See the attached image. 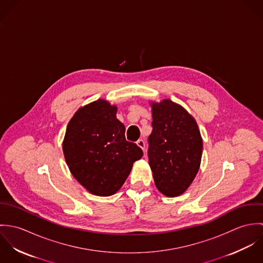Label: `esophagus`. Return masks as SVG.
I'll return each mask as SVG.
<instances>
[{
  "label": "esophagus",
  "instance_id": "obj_1",
  "mask_svg": "<svg viewBox=\"0 0 263 263\" xmlns=\"http://www.w3.org/2000/svg\"><path fill=\"white\" fill-rule=\"evenodd\" d=\"M137 145H138L142 150L145 151V148H146L145 146H146V145H145V141H144V140H142V139L139 140V141L137 142Z\"/></svg>",
  "mask_w": 263,
  "mask_h": 263
}]
</instances>
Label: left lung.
Returning <instances> with one entry per match:
<instances>
[{
	"mask_svg": "<svg viewBox=\"0 0 263 263\" xmlns=\"http://www.w3.org/2000/svg\"><path fill=\"white\" fill-rule=\"evenodd\" d=\"M153 130L149 164L157 189L168 197L181 195L200 166L202 139L193 116L170 99L150 102Z\"/></svg>",
	"mask_w": 263,
	"mask_h": 263,
	"instance_id": "obj_1",
	"label": "left lung"
}]
</instances>
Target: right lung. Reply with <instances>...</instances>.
I'll use <instances>...</instances> for the list:
<instances>
[{
  "mask_svg": "<svg viewBox=\"0 0 263 263\" xmlns=\"http://www.w3.org/2000/svg\"><path fill=\"white\" fill-rule=\"evenodd\" d=\"M117 107L98 99L76 111L68 123L63 152L72 175L90 193L117 192L143 151L125 140V127L116 118Z\"/></svg>",
  "mask_w": 263,
  "mask_h": 263,
  "instance_id": "1",
  "label": "right lung"
}]
</instances>
